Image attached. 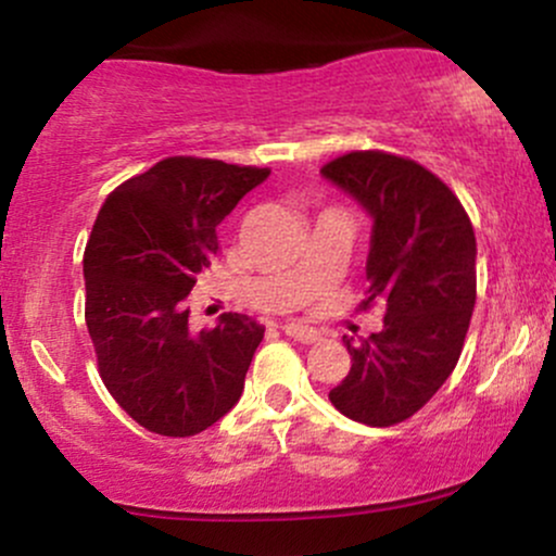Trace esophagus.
I'll return each mask as SVG.
<instances>
[{
    "label": "esophagus",
    "mask_w": 556,
    "mask_h": 556,
    "mask_svg": "<svg viewBox=\"0 0 556 556\" xmlns=\"http://www.w3.org/2000/svg\"><path fill=\"white\" fill-rule=\"evenodd\" d=\"M282 331L290 340L295 342H303V344H316L321 342V331L318 329H311V327H303V324H285Z\"/></svg>",
    "instance_id": "esophagus-1"
}]
</instances>
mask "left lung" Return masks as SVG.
I'll return each mask as SVG.
<instances>
[{"mask_svg": "<svg viewBox=\"0 0 556 556\" xmlns=\"http://www.w3.org/2000/svg\"><path fill=\"white\" fill-rule=\"evenodd\" d=\"M321 175L374 216L358 311L384 308L381 331L344 340L353 366L329 400L387 429L416 416L460 361L476 305L473 225L450 185L407 156L350 151Z\"/></svg>", "mask_w": 556, "mask_h": 556, "instance_id": "left-lung-1", "label": "left lung"}]
</instances>
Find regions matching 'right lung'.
Instances as JSON below:
<instances>
[{
    "label": "right lung",
    "mask_w": 556,
    "mask_h": 556,
    "mask_svg": "<svg viewBox=\"0 0 556 556\" xmlns=\"http://www.w3.org/2000/svg\"><path fill=\"white\" fill-rule=\"evenodd\" d=\"M269 167L167 156L106 195L83 253L86 327L119 407L159 437H195L245 387L264 327L225 314L190 327L188 295L219 253L216 225Z\"/></svg>",
    "instance_id": "1"
}]
</instances>
